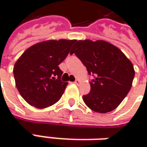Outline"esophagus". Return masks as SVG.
I'll list each match as a JSON object with an SVG mask.
<instances>
[{"label": "esophagus", "mask_w": 147, "mask_h": 147, "mask_svg": "<svg viewBox=\"0 0 147 147\" xmlns=\"http://www.w3.org/2000/svg\"><path fill=\"white\" fill-rule=\"evenodd\" d=\"M74 83H75V84H77V85H78V84H80V81L79 80H76V81H75V82H74Z\"/></svg>", "instance_id": "1"}]
</instances>
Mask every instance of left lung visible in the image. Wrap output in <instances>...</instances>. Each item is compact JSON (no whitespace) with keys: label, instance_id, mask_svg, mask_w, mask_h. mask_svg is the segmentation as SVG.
<instances>
[{"label":"left lung","instance_id":"obj_1","mask_svg":"<svg viewBox=\"0 0 147 147\" xmlns=\"http://www.w3.org/2000/svg\"><path fill=\"white\" fill-rule=\"evenodd\" d=\"M73 53L85 65L89 75H95V79L90 82V91L83 96L85 104L100 113L115 109L132 86V63L120 49L103 40L77 41L70 52Z\"/></svg>","mask_w":147,"mask_h":147}]
</instances>
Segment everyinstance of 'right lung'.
<instances>
[{
    "label": "right lung",
    "instance_id": "obj_1",
    "mask_svg": "<svg viewBox=\"0 0 147 147\" xmlns=\"http://www.w3.org/2000/svg\"><path fill=\"white\" fill-rule=\"evenodd\" d=\"M76 40H48L25 50L13 67L16 86L31 106L47 108L57 102L67 85L62 82L59 64L69 53Z\"/></svg>",
    "mask_w": 147,
    "mask_h": 147
}]
</instances>
